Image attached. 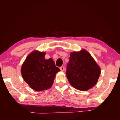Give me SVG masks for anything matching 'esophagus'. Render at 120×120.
Segmentation results:
<instances>
[{
	"instance_id": "esophagus-1",
	"label": "esophagus",
	"mask_w": 120,
	"mask_h": 120,
	"mask_svg": "<svg viewBox=\"0 0 120 120\" xmlns=\"http://www.w3.org/2000/svg\"><path fill=\"white\" fill-rule=\"evenodd\" d=\"M60 70L61 71H64V67H60Z\"/></svg>"
}]
</instances>
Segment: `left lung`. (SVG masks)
<instances>
[{
  "label": "left lung",
  "instance_id": "8db88e82",
  "mask_svg": "<svg viewBox=\"0 0 120 120\" xmlns=\"http://www.w3.org/2000/svg\"><path fill=\"white\" fill-rule=\"evenodd\" d=\"M101 72L100 66L86 49L71 52L66 75L75 89L81 91L92 89L97 83Z\"/></svg>",
  "mask_w": 120,
  "mask_h": 120
}]
</instances>
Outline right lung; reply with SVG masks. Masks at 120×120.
<instances>
[{
  "mask_svg": "<svg viewBox=\"0 0 120 120\" xmlns=\"http://www.w3.org/2000/svg\"><path fill=\"white\" fill-rule=\"evenodd\" d=\"M45 52L34 50L26 57L21 68L24 81L35 91L51 88L56 74L60 71L52 59H45Z\"/></svg>",
  "mask_w": 120,
  "mask_h": 120,
  "instance_id": "obj_1",
  "label": "right lung"
}]
</instances>
